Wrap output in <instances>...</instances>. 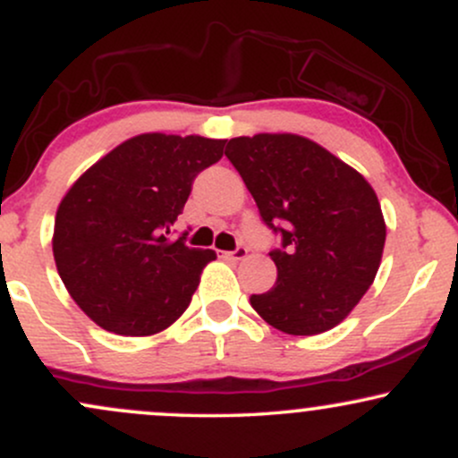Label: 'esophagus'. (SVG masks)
I'll return each instance as SVG.
<instances>
[{"mask_svg": "<svg viewBox=\"0 0 458 458\" xmlns=\"http://www.w3.org/2000/svg\"><path fill=\"white\" fill-rule=\"evenodd\" d=\"M247 254H250V250H247V247H236L234 251H224L225 259H233V260H245Z\"/></svg>", "mask_w": 458, "mask_h": 458, "instance_id": "1", "label": "esophagus"}]
</instances>
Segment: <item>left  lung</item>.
Returning <instances> with one entry per match:
<instances>
[{
  "instance_id": "1",
  "label": "left lung",
  "mask_w": 458,
  "mask_h": 458,
  "mask_svg": "<svg viewBox=\"0 0 458 458\" xmlns=\"http://www.w3.org/2000/svg\"><path fill=\"white\" fill-rule=\"evenodd\" d=\"M225 157L265 224L282 233L284 250L269 254L276 286L251 295V308L291 335H317L343 323L381 265L386 219L375 189L327 148L295 133L233 138ZM280 221L284 229L275 225Z\"/></svg>"
}]
</instances>
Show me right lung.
<instances>
[{
    "mask_svg": "<svg viewBox=\"0 0 458 458\" xmlns=\"http://www.w3.org/2000/svg\"><path fill=\"white\" fill-rule=\"evenodd\" d=\"M225 140L135 135L72 182L54 225V259L68 295L98 327L152 335L185 312L213 250L167 239L191 182L222 159Z\"/></svg>",
    "mask_w": 458,
    "mask_h": 458,
    "instance_id": "add662e5",
    "label": "right lung"
}]
</instances>
